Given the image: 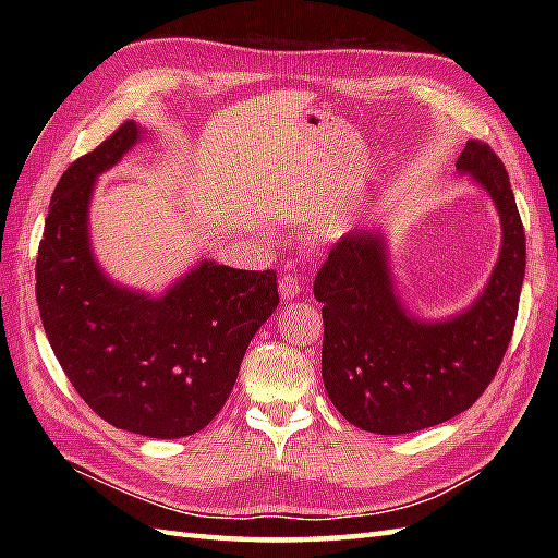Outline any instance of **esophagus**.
Masks as SVG:
<instances>
[{
	"instance_id": "1",
	"label": "esophagus",
	"mask_w": 558,
	"mask_h": 558,
	"mask_svg": "<svg viewBox=\"0 0 558 558\" xmlns=\"http://www.w3.org/2000/svg\"><path fill=\"white\" fill-rule=\"evenodd\" d=\"M278 288H280V294H282V298H286V300L298 298V294L302 292L300 280L294 278V276H282L280 282H278Z\"/></svg>"
}]
</instances>
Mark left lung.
Listing matches in <instances>:
<instances>
[{"label": "left lung", "mask_w": 558, "mask_h": 558, "mask_svg": "<svg viewBox=\"0 0 558 558\" xmlns=\"http://www.w3.org/2000/svg\"><path fill=\"white\" fill-rule=\"evenodd\" d=\"M456 168L487 189L504 225L499 260L470 310L438 324L408 316L378 232L342 234L316 272L326 393L364 432L410 434L465 412L492 384L513 338L525 230L508 172L482 141H468Z\"/></svg>", "instance_id": "left-lung-1"}]
</instances>
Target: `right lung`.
<instances>
[{"mask_svg": "<svg viewBox=\"0 0 558 558\" xmlns=\"http://www.w3.org/2000/svg\"><path fill=\"white\" fill-rule=\"evenodd\" d=\"M138 134L124 122L62 174L35 260V298L54 357L98 417L180 438L204 429L230 398L248 342L278 310V276L204 260L158 300L102 276L88 244L93 182Z\"/></svg>", "mask_w": 558, "mask_h": 558, "instance_id": "obj_1", "label": "right lung"}]
</instances>
